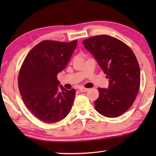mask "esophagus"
<instances>
[{"instance_id":"obj_1","label":"esophagus","mask_w":156,"mask_h":156,"mask_svg":"<svg viewBox=\"0 0 156 156\" xmlns=\"http://www.w3.org/2000/svg\"><path fill=\"white\" fill-rule=\"evenodd\" d=\"M78 89H79V91L81 92H86L88 91V89L84 88V87H80L78 88Z\"/></svg>"}]
</instances>
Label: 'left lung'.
<instances>
[{
  "mask_svg": "<svg viewBox=\"0 0 156 156\" xmlns=\"http://www.w3.org/2000/svg\"><path fill=\"white\" fill-rule=\"evenodd\" d=\"M83 43L109 78L108 89L98 88L96 110L107 118L120 116L131 107L139 91L140 70L135 54L123 42L107 35L91 37Z\"/></svg>",
  "mask_w": 156,
  "mask_h": 156,
  "instance_id": "1",
  "label": "left lung"
}]
</instances>
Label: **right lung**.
<instances>
[{
    "mask_svg": "<svg viewBox=\"0 0 156 156\" xmlns=\"http://www.w3.org/2000/svg\"><path fill=\"white\" fill-rule=\"evenodd\" d=\"M77 43L41 42L29 52L21 66L20 94L27 109L43 122H59L72 109L76 90L60 85L57 75L65 69Z\"/></svg>",
    "mask_w": 156,
    "mask_h": 156,
    "instance_id": "1",
    "label": "right lung"
}]
</instances>
